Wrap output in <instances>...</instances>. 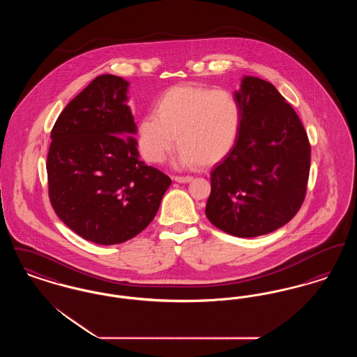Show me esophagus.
I'll return each mask as SVG.
<instances>
[{"label":"esophagus","mask_w":357,"mask_h":357,"mask_svg":"<svg viewBox=\"0 0 357 357\" xmlns=\"http://www.w3.org/2000/svg\"><path fill=\"white\" fill-rule=\"evenodd\" d=\"M192 179V176H174V181L178 183H190Z\"/></svg>","instance_id":"1"}]
</instances>
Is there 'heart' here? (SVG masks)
Segmentation results:
<instances>
[{
	"mask_svg": "<svg viewBox=\"0 0 357 357\" xmlns=\"http://www.w3.org/2000/svg\"><path fill=\"white\" fill-rule=\"evenodd\" d=\"M153 114L137 126L139 149L150 163H162L176 143L178 166H213L237 143L242 109L225 89L194 84L174 85L153 102Z\"/></svg>",
	"mask_w": 357,
	"mask_h": 357,
	"instance_id": "heart-1",
	"label": "heart"
}]
</instances>
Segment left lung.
Here are the masks:
<instances>
[{"instance_id":"left-lung-1","label":"left lung","mask_w":357,"mask_h":357,"mask_svg":"<svg viewBox=\"0 0 357 357\" xmlns=\"http://www.w3.org/2000/svg\"><path fill=\"white\" fill-rule=\"evenodd\" d=\"M234 149L211 171L206 217L234 237L264 236L287 225L305 199L310 144L305 128L274 85L245 76Z\"/></svg>"}]
</instances>
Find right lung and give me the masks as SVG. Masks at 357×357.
<instances>
[{
  "label": "right lung",
  "mask_w": 357,
  "mask_h": 357,
  "mask_svg": "<svg viewBox=\"0 0 357 357\" xmlns=\"http://www.w3.org/2000/svg\"><path fill=\"white\" fill-rule=\"evenodd\" d=\"M127 88L119 76H98L52 128L50 201L70 230L99 245L143 231L171 185L165 172L139 159Z\"/></svg>",
  "instance_id": "1"
}]
</instances>
